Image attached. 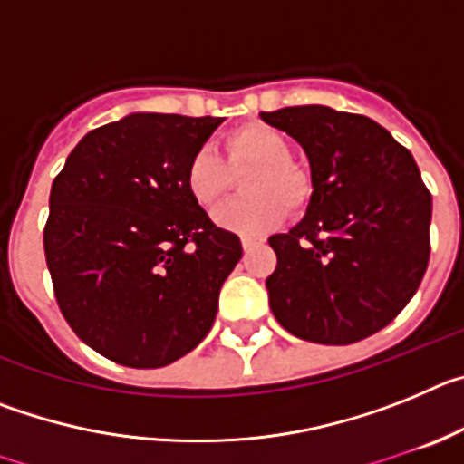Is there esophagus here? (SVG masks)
<instances>
[{"mask_svg":"<svg viewBox=\"0 0 464 464\" xmlns=\"http://www.w3.org/2000/svg\"><path fill=\"white\" fill-rule=\"evenodd\" d=\"M262 239H256V237H241V246H244V251H251L256 246H260Z\"/></svg>","mask_w":464,"mask_h":464,"instance_id":"1","label":"esophagus"}]
</instances>
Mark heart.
Listing matches in <instances>:
<instances>
[{
    "label": "heart",
    "instance_id": "1",
    "mask_svg": "<svg viewBox=\"0 0 464 464\" xmlns=\"http://www.w3.org/2000/svg\"><path fill=\"white\" fill-rule=\"evenodd\" d=\"M246 169H251L244 179L246 197L213 213L218 227L257 235L276 227L285 211L302 213L311 204L314 181L293 162V141L278 127L260 121L229 130L223 137V158L197 149L186 162L183 183L192 202L211 208L232 192L235 176Z\"/></svg>",
    "mask_w": 464,
    "mask_h": 464
}]
</instances>
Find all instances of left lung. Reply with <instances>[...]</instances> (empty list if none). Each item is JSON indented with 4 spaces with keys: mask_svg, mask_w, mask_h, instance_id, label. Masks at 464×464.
I'll return each mask as SVG.
<instances>
[{
    "mask_svg": "<svg viewBox=\"0 0 464 464\" xmlns=\"http://www.w3.org/2000/svg\"><path fill=\"white\" fill-rule=\"evenodd\" d=\"M302 143L314 197L304 220L269 237V306L290 334L346 346L395 321L430 262L432 195L416 160L372 118L288 106L260 113Z\"/></svg>",
    "mask_w": 464,
    "mask_h": 464,
    "instance_id": "left-lung-1",
    "label": "left lung"
}]
</instances>
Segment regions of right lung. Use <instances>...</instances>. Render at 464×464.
Returning a JSON list of instances; mask_svg holds the SVG:
<instances>
[{"mask_svg": "<svg viewBox=\"0 0 464 464\" xmlns=\"http://www.w3.org/2000/svg\"><path fill=\"white\" fill-rule=\"evenodd\" d=\"M220 118L132 113L85 134L51 188L44 251L57 306L104 358L155 370L211 330L241 257L183 183Z\"/></svg>", "mask_w": 464, "mask_h": 464, "instance_id": "obj_1", "label": "right lung"}]
</instances>
